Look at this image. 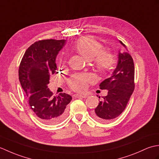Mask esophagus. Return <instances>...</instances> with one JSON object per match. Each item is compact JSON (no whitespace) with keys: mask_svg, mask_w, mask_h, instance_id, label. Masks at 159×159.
Here are the masks:
<instances>
[{"mask_svg":"<svg viewBox=\"0 0 159 159\" xmlns=\"http://www.w3.org/2000/svg\"><path fill=\"white\" fill-rule=\"evenodd\" d=\"M74 98H86L87 96H83V95H80V94H74Z\"/></svg>","mask_w":159,"mask_h":159,"instance_id":"34e87169","label":"esophagus"}]
</instances>
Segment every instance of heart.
Returning <instances> with one entry per match:
<instances>
[{
    "instance_id": "heart-1",
    "label": "heart",
    "mask_w": 159,
    "mask_h": 159,
    "mask_svg": "<svg viewBox=\"0 0 159 159\" xmlns=\"http://www.w3.org/2000/svg\"><path fill=\"white\" fill-rule=\"evenodd\" d=\"M102 46L92 38L86 37L80 38L74 46V49L87 61H92L94 58V63L98 70L101 73H106L113 68L116 58L109 51L101 52ZM92 77H87L80 74H75L70 80L69 85L72 89L82 92L85 89L88 80Z\"/></svg>"
}]
</instances>
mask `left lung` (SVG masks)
Returning a JSON list of instances; mask_svg holds the SVG:
<instances>
[{"label":"left lung","mask_w":159,"mask_h":159,"mask_svg":"<svg viewBox=\"0 0 159 159\" xmlns=\"http://www.w3.org/2000/svg\"><path fill=\"white\" fill-rule=\"evenodd\" d=\"M124 47L125 45L120 42ZM134 66L128 52L118 53L117 64L111 76L100 84V89L108 90L102 97L92 117L101 122H109L124 111L134 89ZM100 98V97H99Z\"/></svg>","instance_id":"obj_1"}]
</instances>
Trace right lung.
Wrapping results in <instances>:
<instances>
[{"instance_id":"1","label":"right lung","mask_w":159,"mask_h":159,"mask_svg":"<svg viewBox=\"0 0 159 159\" xmlns=\"http://www.w3.org/2000/svg\"><path fill=\"white\" fill-rule=\"evenodd\" d=\"M66 42L44 39L35 42L26 50L19 67V80L29 106L45 124L61 121L66 116V107L72 99L66 93L53 96L48 88L50 76L57 73V56Z\"/></svg>"}]
</instances>
